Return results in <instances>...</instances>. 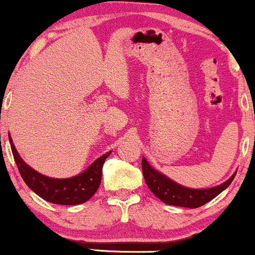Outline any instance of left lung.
Here are the masks:
<instances>
[{"mask_svg":"<svg viewBox=\"0 0 255 255\" xmlns=\"http://www.w3.org/2000/svg\"><path fill=\"white\" fill-rule=\"evenodd\" d=\"M141 168L146 184L158 199H160L163 203L172 205V206L189 207V209H197V207L203 206L211 201L213 198L217 197L229 187L236 175L235 171L225 182L216 187L198 189L184 187L182 184L172 181L164 174L152 168L145 157H142Z\"/></svg>","mask_w":255,"mask_h":255,"instance_id":"obj_1","label":"left lung"}]
</instances>
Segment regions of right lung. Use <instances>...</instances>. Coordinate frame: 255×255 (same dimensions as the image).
Wrapping results in <instances>:
<instances>
[{
    "label": "right lung",
    "instance_id": "1",
    "mask_svg": "<svg viewBox=\"0 0 255 255\" xmlns=\"http://www.w3.org/2000/svg\"><path fill=\"white\" fill-rule=\"evenodd\" d=\"M9 142L14 160L25 183L44 200L58 205H79L86 203L97 192L102 181V169L111 151L97 158L89 168L77 176L68 178H54L45 176L26 164L17 153L13 140L9 135Z\"/></svg>",
    "mask_w": 255,
    "mask_h": 255
}]
</instances>
